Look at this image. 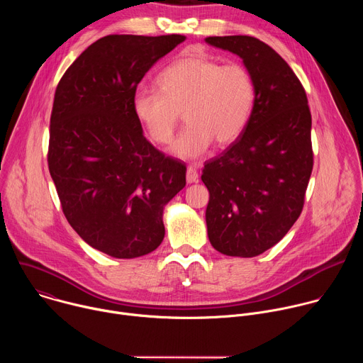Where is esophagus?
<instances>
[{
  "label": "esophagus",
  "instance_id": "1",
  "mask_svg": "<svg viewBox=\"0 0 363 363\" xmlns=\"http://www.w3.org/2000/svg\"><path fill=\"white\" fill-rule=\"evenodd\" d=\"M186 182L188 184L198 182V172L194 167H188V169H186Z\"/></svg>",
  "mask_w": 363,
  "mask_h": 363
}]
</instances>
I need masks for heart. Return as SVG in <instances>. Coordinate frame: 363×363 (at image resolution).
Here are the masks:
<instances>
[{
	"label": "heart",
	"instance_id": "b5f03b06",
	"mask_svg": "<svg viewBox=\"0 0 363 363\" xmlns=\"http://www.w3.org/2000/svg\"><path fill=\"white\" fill-rule=\"evenodd\" d=\"M158 91H138L133 113L153 142L172 140L181 112L186 126L172 146L182 160H198L217 145L233 143L247 128L255 83L247 67L205 55L184 56L157 77Z\"/></svg>",
	"mask_w": 363,
	"mask_h": 363
}]
</instances>
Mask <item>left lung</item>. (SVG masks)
<instances>
[{
    "label": "left lung",
    "instance_id": "obj_1",
    "mask_svg": "<svg viewBox=\"0 0 363 363\" xmlns=\"http://www.w3.org/2000/svg\"><path fill=\"white\" fill-rule=\"evenodd\" d=\"M205 41L240 56L255 83L247 128L203 165L206 230L217 251L255 257L276 245L301 214L313 169L312 115L300 80L270 45L250 35Z\"/></svg>",
    "mask_w": 363,
    "mask_h": 363
}]
</instances>
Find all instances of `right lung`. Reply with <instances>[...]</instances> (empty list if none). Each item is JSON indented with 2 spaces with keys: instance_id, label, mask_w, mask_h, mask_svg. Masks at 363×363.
Here are the masks:
<instances>
[{
  "instance_id": "add662e5",
  "label": "right lung",
  "mask_w": 363,
  "mask_h": 363,
  "mask_svg": "<svg viewBox=\"0 0 363 363\" xmlns=\"http://www.w3.org/2000/svg\"><path fill=\"white\" fill-rule=\"evenodd\" d=\"M184 40L101 37L57 84L48 171L69 224L111 257L135 258L158 248L164 206L185 186L186 167L155 147L133 113L139 82Z\"/></svg>"
}]
</instances>
